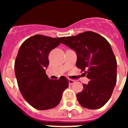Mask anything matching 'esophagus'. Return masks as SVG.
Segmentation results:
<instances>
[{
    "label": "esophagus",
    "instance_id": "1",
    "mask_svg": "<svg viewBox=\"0 0 128 128\" xmlns=\"http://www.w3.org/2000/svg\"><path fill=\"white\" fill-rule=\"evenodd\" d=\"M68 82H69L70 85H72V84H73L74 82H75V81H74V80H71V79H69V80H68Z\"/></svg>",
    "mask_w": 128,
    "mask_h": 128
}]
</instances>
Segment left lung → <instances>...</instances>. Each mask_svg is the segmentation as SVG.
I'll return each instance as SVG.
<instances>
[{"label": "left lung", "instance_id": "left-lung-1", "mask_svg": "<svg viewBox=\"0 0 128 128\" xmlns=\"http://www.w3.org/2000/svg\"><path fill=\"white\" fill-rule=\"evenodd\" d=\"M62 44L75 50L76 66L90 80L77 94L78 102L86 108H100L111 98L117 82V60L110 44L92 31L66 37Z\"/></svg>", "mask_w": 128, "mask_h": 128}]
</instances>
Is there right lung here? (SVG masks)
I'll list each match as a JSON object with an SVG mask.
<instances>
[{
	"instance_id": "add662e5",
	"label": "right lung",
	"mask_w": 128,
	"mask_h": 128,
	"mask_svg": "<svg viewBox=\"0 0 128 128\" xmlns=\"http://www.w3.org/2000/svg\"><path fill=\"white\" fill-rule=\"evenodd\" d=\"M65 38L36 34L24 42L19 48L14 62L18 86L25 100L37 110H46L58 106L63 91L68 86L66 77L50 80L45 70L49 63L50 52Z\"/></svg>"
}]
</instances>
